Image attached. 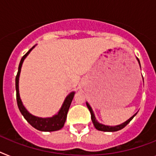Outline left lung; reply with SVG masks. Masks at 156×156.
I'll return each mask as SVG.
<instances>
[{
	"label": "left lung",
	"mask_w": 156,
	"mask_h": 156,
	"mask_svg": "<svg viewBox=\"0 0 156 156\" xmlns=\"http://www.w3.org/2000/svg\"><path fill=\"white\" fill-rule=\"evenodd\" d=\"M139 62H140V61H139ZM86 105H87V107H88L89 110H90V114H91V120H92V122H93V124H94V127H95V128H96V129H98V130L103 131V132H116V131H118V130H120V129H124V128H125V127L126 126V125H128L129 122H130L131 120H133V117H134V116L136 115V113L134 116H132L130 119H129V120H127V121H125V123H123V124H121V125H117V126H112H112H105V125H101V124H100V123H98V121H97L96 118H95V116H94V112H93L92 108H91L90 105L87 102H86Z\"/></svg>",
	"instance_id": "obj_1"
}]
</instances>
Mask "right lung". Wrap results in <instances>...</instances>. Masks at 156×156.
I'll return each instance as SVG.
<instances>
[{
	"label": "right lung",
	"instance_id": "obj_1",
	"mask_svg": "<svg viewBox=\"0 0 156 156\" xmlns=\"http://www.w3.org/2000/svg\"><path fill=\"white\" fill-rule=\"evenodd\" d=\"M34 48V47H33ZM32 48L28 51L22 57L20 62L19 64V67H18L17 74L16 76V101H17V105L19 108L20 111L23 115V117L26 119L27 122L29 123L31 126L35 128L37 130L42 131V132H53V131L59 130L64 126L65 121H66V116H67V112L69 110V108L70 106L71 101L74 98V92L70 93L69 95L66 98L64 103L62 105V108L59 110L58 113L53 117L51 118H40V117H36L35 116H32L30 114L29 112L26 110V108L23 105L20 98L19 94V76L20 73V69H21L22 63H23L24 58L27 57V55L30 53Z\"/></svg>",
	"mask_w": 156,
	"mask_h": 156
}]
</instances>
